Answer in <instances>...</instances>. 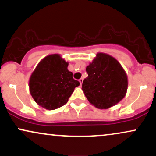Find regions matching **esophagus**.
<instances>
[{"instance_id": "obj_1", "label": "esophagus", "mask_w": 156, "mask_h": 156, "mask_svg": "<svg viewBox=\"0 0 156 156\" xmlns=\"http://www.w3.org/2000/svg\"><path fill=\"white\" fill-rule=\"evenodd\" d=\"M83 78H80V79H79V82H80V85H81V84H82V83H83Z\"/></svg>"}]
</instances>
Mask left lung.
Listing matches in <instances>:
<instances>
[{"label":"left lung","mask_w":156,"mask_h":156,"mask_svg":"<svg viewBox=\"0 0 156 156\" xmlns=\"http://www.w3.org/2000/svg\"><path fill=\"white\" fill-rule=\"evenodd\" d=\"M86 71L88 77L83 81L82 90L91 104L106 109L124 98L128 89V77L114 57L98 53Z\"/></svg>","instance_id":"obj_1"}]
</instances>
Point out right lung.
<instances>
[{
	"label": "right lung",
	"mask_w": 156,
	"mask_h": 156,
	"mask_svg": "<svg viewBox=\"0 0 156 156\" xmlns=\"http://www.w3.org/2000/svg\"><path fill=\"white\" fill-rule=\"evenodd\" d=\"M66 62L60 55H47L38 64L29 80V90L36 103L48 110L60 108L67 103L76 87Z\"/></svg>",
	"instance_id": "right-lung-1"
}]
</instances>
